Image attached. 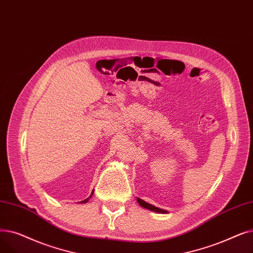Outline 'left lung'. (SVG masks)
Returning <instances> with one entry per match:
<instances>
[{
    "label": "left lung",
    "instance_id": "obj_1",
    "mask_svg": "<svg viewBox=\"0 0 253 253\" xmlns=\"http://www.w3.org/2000/svg\"><path fill=\"white\" fill-rule=\"evenodd\" d=\"M137 201H138V203L140 204V205H141L142 207H144V208L149 209V210L154 211V212H158V213H167V211H166V210L161 209V208H158V207H154V206L150 205V204L146 203L145 201H143V200H141V199H139V198L137 199Z\"/></svg>",
    "mask_w": 253,
    "mask_h": 253
}]
</instances>
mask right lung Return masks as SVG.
<instances>
[{
    "instance_id": "add662e5",
    "label": "right lung",
    "mask_w": 253,
    "mask_h": 253,
    "mask_svg": "<svg viewBox=\"0 0 253 253\" xmlns=\"http://www.w3.org/2000/svg\"><path fill=\"white\" fill-rule=\"evenodd\" d=\"M92 194H93V191H92V192H91V196H92ZM91 196H90V197H89V198H87V199H86V200H84V201H81V202H79V203H86V202H87V201H88V200H89V199H90V198H91Z\"/></svg>"
}]
</instances>
